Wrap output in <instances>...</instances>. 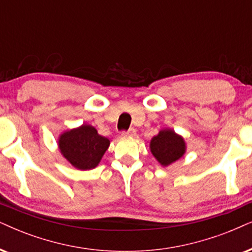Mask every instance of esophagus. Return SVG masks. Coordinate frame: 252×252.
<instances>
[{
    "mask_svg": "<svg viewBox=\"0 0 252 252\" xmlns=\"http://www.w3.org/2000/svg\"><path fill=\"white\" fill-rule=\"evenodd\" d=\"M136 133V129L130 128L129 130H124L122 131V136H133Z\"/></svg>",
    "mask_w": 252,
    "mask_h": 252,
    "instance_id": "1",
    "label": "esophagus"
}]
</instances>
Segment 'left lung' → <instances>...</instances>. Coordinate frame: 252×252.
I'll list each match as a JSON object with an SVG mask.
<instances>
[{
	"label": "left lung",
	"instance_id": "1",
	"mask_svg": "<svg viewBox=\"0 0 252 252\" xmlns=\"http://www.w3.org/2000/svg\"><path fill=\"white\" fill-rule=\"evenodd\" d=\"M152 155L163 166L174 163L185 154L184 138L172 130H161L157 136H155L150 143Z\"/></svg>",
	"mask_w": 252,
	"mask_h": 252
}]
</instances>
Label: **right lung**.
Segmentation results:
<instances>
[{
  "label": "right lung",
  "mask_w": 252,
  "mask_h": 252,
  "mask_svg": "<svg viewBox=\"0 0 252 252\" xmlns=\"http://www.w3.org/2000/svg\"><path fill=\"white\" fill-rule=\"evenodd\" d=\"M109 144V139L98 135L94 126L87 124L63 132L59 138L62 155L79 170L96 167Z\"/></svg>",
  "instance_id": "right-lung-1"
}]
</instances>
